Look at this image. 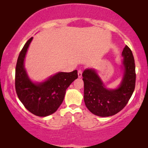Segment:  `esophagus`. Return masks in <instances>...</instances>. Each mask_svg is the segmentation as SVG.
Returning a JSON list of instances; mask_svg holds the SVG:
<instances>
[{
    "mask_svg": "<svg viewBox=\"0 0 148 148\" xmlns=\"http://www.w3.org/2000/svg\"><path fill=\"white\" fill-rule=\"evenodd\" d=\"M77 76H78L79 78L82 77V71H81V70H79L78 72H77Z\"/></svg>",
    "mask_w": 148,
    "mask_h": 148,
    "instance_id": "esophagus-1",
    "label": "esophagus"
}]
</instances>
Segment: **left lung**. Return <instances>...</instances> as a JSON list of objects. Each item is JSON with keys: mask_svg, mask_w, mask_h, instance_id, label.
Returning <instances> with one entry per match:
<instances>
[{"mask_svg": "<svg viewBox=\"0 0 148 148\" xmlns=\"http://www.w3.org/2000/svg\"><path fill=\"white\" fill-rule=\"evenodd\" d=\"M121 56V80L116 88H108L97 69H86L82 74L85 104L87 109L96 116L108 117L118 113L126 106L133 93L136 82L133 55L126 46Z\"/></svg>", "mask_w": 148, "mask_h": 148, "instance_id": "8db88e82", "label": "left lung"}]
</instances>
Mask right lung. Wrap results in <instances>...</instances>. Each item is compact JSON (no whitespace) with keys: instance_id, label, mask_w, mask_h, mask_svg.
<instances>
[{"instance_id":"right-lung-1","label":"right lung","mask_w":148,"mask_h":148,"mask_svg":"<svg viewBox=\"0 0 148 148\" xmlns=\"http://www.w3.org/2000/svg\"><path fill=\"white\" fill-rule=\"evenodd\" d=\"M32 39V37L26 42L17 59L16 91L27 110L35 116L46 117L55 113L61 106L66 89L77 78V72H59L44 81H32L25 67L26 54Z\"/></svg>"}]
</instances>
